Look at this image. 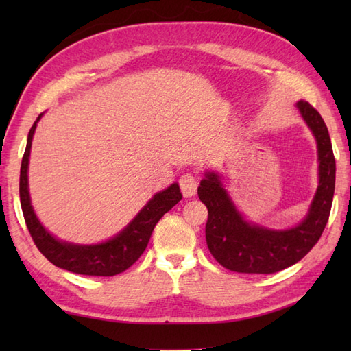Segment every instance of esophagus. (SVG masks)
<instances>
[{"mask_svg":"<svg viewBox=\"0 0 351 351\" xmlns=\"http://www.w3.org/2000/svg\"><path fill=\"white\" fill-rule=\"evenodd\" d=\"M180 187L185 197L195 196L199 187V176L195 173V171H187V173H184L180 178Z\"/></svg>","mask_w":351,"mask_h":351,"instance_id":"1","label":"esophagus"}]
</instances>
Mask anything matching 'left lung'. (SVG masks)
<instances>
[{"mask_svg":"<svg viewBox=\"0 0 351 351\" xmlns=\"http://www.w3.org/2000/svg\"><path fill=\"white\" fill-rule=\"evenodd\" d=\"M318 145L319 184L308 217L288 230L249 225L230 202L217 175L208 173L197 189L208 208L206 244L220 265L237 273L271 274L293 265L314 247L330 215L335 193V156L329 131L318 111L306 101L297 102Z\"/></svg>","mask_w":351,"mask_h":351,"instance_id":"8db88e82","label":"left lung"}]
</instances>
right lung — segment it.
I'll list each match as a JSON object with an SVG mask.
<instances>
[{
	"mask_svg": "<svg viewBox=\"0 0 351 351\" xmlns=\"http://www.w3.org/2000/svg\"><path fill=\"white\" fill-rule=\"evenodd\" d=\"M40 117L42 114L36 119L32 130L28 132L27 147L24 156H22L19 176L22 214H24L28 232L32 235L36 247L56 267L64 268V270L77 274L116 276L125 271L146 250L149 238H151L152 230L158 220L182 199L180 185L171 184L167 190L155 195L154 199L149 200V204L137 214V217L121 234L111 238L107 243L95 245H77L58 241L40 225V221L37 220L33 211L32 204H29L27 176L28 156L29 149H32L36 125L40 121Z\"/></svg>",
	"mask_w": 351,
	"mask_h": 351,
	"instance_id": "1",
	"label": "right lung"
}]
</instances>
